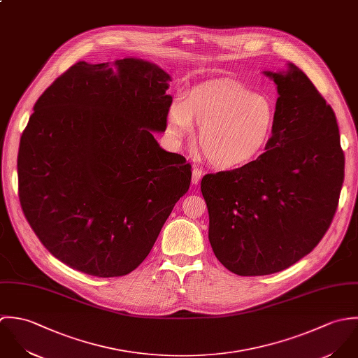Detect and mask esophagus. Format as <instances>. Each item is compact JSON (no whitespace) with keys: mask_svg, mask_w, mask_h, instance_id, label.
<instances>
[{"mask_svg":"<svg viewBox=\"0 0 358 358\" xmlns=\"http://www.w3.org/2000/svg\"><path fill=\"white\" fill-rule=\"evenodd\" d=\"M201 177H202V171L198 169H194L192 170V184L196 185L201 181Z\"/></svg>","mask_w":358,"mask_h":358,"instance_id":"1","label":"esophagus"}]
</instances>
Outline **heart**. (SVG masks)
Wrapping results in <instances>:
<instances>
[{"label":"heart","instance_id":"heart-1","mask_svg":"<svg viewBox=\"0 0 358 358\" xmlns=\"http://www.w3.org/2000/svg\"><path fill=\"white\" fill-rule=\"evenodd\" d=\"M274 101L241 84H203L184 99L177 98L167 110V131L174 141L199 127L198 143L217 169L249 166L267 150L275 131Z\"/></svg>","mask_w":358,"mask_h":358}]
</instances>
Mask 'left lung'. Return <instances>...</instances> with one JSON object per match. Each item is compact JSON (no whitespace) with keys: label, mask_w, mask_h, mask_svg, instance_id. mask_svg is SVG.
Instances as JSON below:
<instances>
[{"label":"left lung","mask_w":358,"mask_h":358,"mask_svg":"<svg viewBox=\"0 0 358 358\" xmlns=\"http://www.w3.org/2000/svg\"><path fill=\"white\" fill-rule=\"evenodd\" d=\"M264 74L280 95L267 150L201 182L215 257L243 277L282 271L308 255L332 222L345 178L335 113L310 78L293 64Z\"/></svg>","instance_id":"obj_1"}]
</instances>
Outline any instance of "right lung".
Returning a JSON list of instances; mask_svg holds the SVG:
<instances>
[{
	"instance_id": "right-lung-1",
	"label": "right lung",
	"mask_w": 358,
	"mask_h": 358,
	"mask_svg": "<svg viewBox=\"0 0 358 358\" xmlns=\"http://www.w3.org/2000/svg\"><path fill=\"white\" fill-rule=\"evenodd\" d=\"M170 76L136 58L77 62L37 99L17 153L19 201L58 260L122 277L149 255L191 166L159 146Z\"/></svg>"
}]
</instances>
